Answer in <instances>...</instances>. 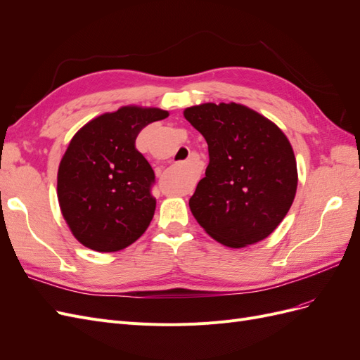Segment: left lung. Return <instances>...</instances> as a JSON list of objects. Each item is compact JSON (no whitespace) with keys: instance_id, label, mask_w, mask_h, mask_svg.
Listing matches in <instances>:
<instances>
[{"instance_id":"1","label":"left lung","mask_w":360,"mask_h":360,"mask_svg":"<svg viewBox=\"0 0 360 360\" xmlns=\"http://www.w3.org/2000/svg\"><path fill=\"white\" fill-rule=\"evenodd\" d=\"M184 118L205 138L209 167L189 200L204 231L228 248L264 240L296 197L297 165L285 134L240 103H201Z\"/></svg>"}]
</instances>
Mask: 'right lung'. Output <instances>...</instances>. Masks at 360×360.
<instances>
[{
    "instance_id": "right-lung-1",
    "label": "right lung",
    "mask_w": 360,
    "mask_h": 360,
    "mask_svg": "<svg viewBox=\"0 0 360 360\" xmlns=\"http://www.w3.org/2000/svg\"><path fill=\"white\" fill-rule=\"evenodd\" d=\"M159 108L122 106L75 134L57 176L64 221L76 240L97 252L136 242L153 219L155 171L135 147L147 124L167 118Z\"/></svg>"
}]
</instances>
